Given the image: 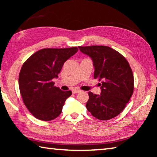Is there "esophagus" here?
<instances>
[{
  "label": "esophagus",
  "mask_w": 157,
  "mask_h": 157,
  "mask_svg": "<svg viewBox=\"0 0 157 157\" xmlns=\"http://www.w3.org/2000/svg\"><path fill=\"white\" fill-rule=\"evenodd\" d=\"M72 92H73V94H78V93L81 92V90L78 89H75L73 90Z\"/></svg>",
  "instance_id": "esophagus-1"
}]
</instances>
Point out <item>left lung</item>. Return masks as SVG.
Here are the masks:
<instances>
[{"mask_svg":"<svg viewBox=\"0 0 157 157\" xmlns=\"http://www.w3.org/2000/svg\"><path fill=\"white\" fill-rule=\"evenodd\" d=\"M91 58L94 78L101 81V94L89 92L86 107L93 116L107 121L120 114L134 91V75L128 62L121 53L106 46H79Z\"/></svg>","mask_w":157,"mask_h":157,"instance_id":"1","label":"left lung"}]
</instances>
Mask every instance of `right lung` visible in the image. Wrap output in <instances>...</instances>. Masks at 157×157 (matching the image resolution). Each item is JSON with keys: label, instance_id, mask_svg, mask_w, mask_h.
I'll return each instance as SVG.
<instances>
[{"label": "right lung", "instance_id": "right-lung-1", "mask_svg": "<svg viewBox=\"0 0 157 157\" xmlns=\"http://www.w3.org/2000/svg\"><path fill=\"white\" fill-rule=\"evenodd\" d=\"M78 51L76 47L44 48L34 53L21 67L18 85L25 107L36 118L49 121L62 113L66 100L72 94L55 86L63 63Z\"/></svg>", "mask_w": 157, "mask_h": 157}]
</instances>
